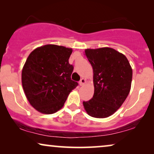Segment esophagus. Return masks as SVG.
I'll use <instances>...</instances> for the list:
<instances>
[{"label":"esophagus","mask_w":154,"mask_h":154,"mask_svg":"<svg viewBox=\"0 0 154 154\" xmlns=\"http://www.w3.org/2000/svg\"><path fill=\"white\" fill-rule=\"evenodd\" d=\"M85 83H86V80L84 79H81V81H79V85L81 86H83Z\"/></svg>","instance_id":"obj_1"}]
</instances>
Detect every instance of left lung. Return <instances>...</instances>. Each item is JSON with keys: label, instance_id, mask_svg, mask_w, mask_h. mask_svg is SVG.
I'll return each mask as SVG.
<instances>
[{"label": "left lung", "instance_id": "1", "mask_svg": "<svg viewBox=\"0 0 154 154\" xmlns=\"http://www.w3.org/2000/svg\"><path fill=\"white\" fill-rule=\"evenodd\" d=\"M85 55L93 69L94 92L83 102L90 116L103 119L119 109L129 94L132 70L126 57L110 48L87 49Z\"/></svg>", "mask_w": 154, "mask_h": 154}]
</instances>
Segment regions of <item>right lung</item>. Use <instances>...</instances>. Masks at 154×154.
<instances>
[{
  "label": "right lung",
  "instance_id": "1",
  "mask_svg": "<svg viewBox=\"0 0 154 154\" xmlns=\"http://www.w3.org/2000/svg\"><path fill=\"white\" fill-rule=\"evenodd\" d=\"M71 48L46 45L35 49L27 58L22 72L23 89L31 106L39 112H57L79 85L71 79Z\"/></svg>",
  "mask_w": 154,
  "mask_h": 154
}]
</instances>
